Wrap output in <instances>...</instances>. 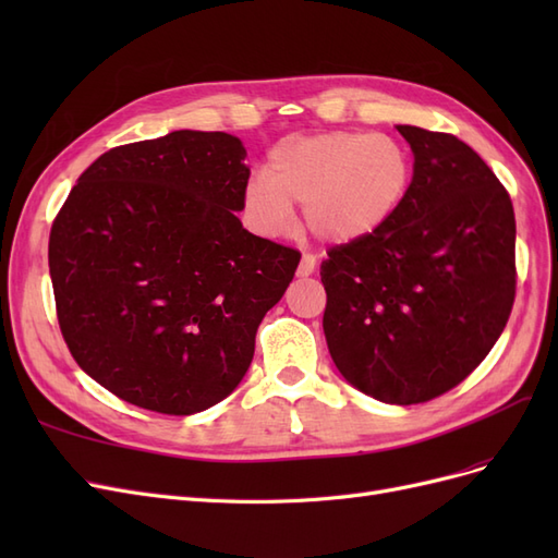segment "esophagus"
Returning a JSON list of instances; mask_svg holds the SVG:
<instances>
[{
  "instance_id": "esophagus-1",
  "label": "esophagus",
  "mask_w": 558,
  "mask_h": 558,
  "mask_svg": "<svg viewBox=\"0 0 558 558\" xmlns=\"http://www.w3.org/2000/svg\"><path fill=\"white\" fill-rule=\"evenodd\" d=\"M314 269H316V258L312 256V253H305L298 265V277H310V275H314Z\"/></svg>"
}]
</instances>
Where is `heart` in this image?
<instances>
[{
  "instance_id": "1",
  "label": "heart",
  "mask_w": 558,
  "mask_h": 558,
  "mask_svg": "<svg viewBox=\"0 0 558 558\" xmlns=\"http://www.w3.org/2000/svg\"><path fill=\"white\" fill-rule=\"evenodd\" d=\"M410 185L412 158L398 140L337 130L279 142L263 179L244 185L242 211L253 230L277 238L293 226L291 207H302L312 238L351 244L391 221Z\"/></svg>"
}]
</instances>
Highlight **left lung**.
Segmentation results:
<instances>
[{
	"instance_id": "1",
	"label": "left lung",
	"mask_w": 558,
	"mask_h": 558,
	"mask_svg": "<svg viewBox=\"0 0 558 558\" xmlns=\"http://www.w3.org/2000/svg\"><path fill=\"white\" fill-rule=\"evenodd\" d=\"M398 132L414 154L410 193L379 232L320 263L324 332L351 386L416 404L459 386L508 324L517 223L508 191L468 144Z\"/></svg>"
}]
</instances>
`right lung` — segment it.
Returning a JSON list of instances; mask_svg holds the SVG:
<instances>
[{"mask_svg":"<svg viewBox=\"0 0 558 558\" xmlns=\"http://www.w3.org/2000/svg\"><path fill=\"white\" fill-rule=\"evenodd\" d=\"M246 148L177 130L83 172L48 240L58 324L83 373L137 408L189 416L230 396L295 248L242 228Z\"/></svg>","mask_w":558,"mask_h":558,"instance_id":"obj_1","label":"right lung"}]
</instances>
